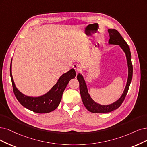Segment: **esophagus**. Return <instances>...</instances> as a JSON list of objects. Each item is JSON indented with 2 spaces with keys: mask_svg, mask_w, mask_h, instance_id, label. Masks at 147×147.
Segmentation results:
<instances>
[{
  "mask_svg": "<svg viewBox=\"0 0 147 147\" xmlns=\"http://www.w3.org/2000/svg\"><path fill=\"white\" fill-rule=\"evenodd\" d=\"M73 68L75 69L76 73V74H78V73L80 72V67L79 66V65H76V64H74V65H73Z\"/></svg>",
  "mask_w": 147,
  "mask_h": 147,
  "instance_id": "obj_1",
  "label": "esophagus"
}]
</instances>
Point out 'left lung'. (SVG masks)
<instances>
[{
  "label": "left lung",
  "mask_w": 147,
  "mask_h": 147,
  "mask_svg": "<svg viewBox=\"0 0 147 147\" xmlns=\"http://www.w3.org/2000/svg\"><path fill=\"white\" fill-rule=\"evenodd\" d=\"M108 31L110 35V39L109 41H108V43L110 44L119 45L126 54L128 67V76L127 83L122 95L117 101L110 105H102L97 104V103L95 102L91 98L90 94H88L85 81L82 74L79 73L77 76V79L79 82V90L81 98H82L83 104L86 109L91 113H109L117 109L121 105L125 98L129 87V85L131 84L132 80L133 65L131 62V52H130L129 47H128L127 42L125 41L121 34L116 30L108 29Z\"/></svg>",
  "instance_id": "8db88e82"
}]
</instances>
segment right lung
<instances>
[{
	"mask_svg": "<svg viewBox=\"0 0 147 147\" xmlns=\"http://www.w3.org/2000/svg\"><path fill=\"white\" fill-rule=\"evenodd\" d=\"M11 62L10 65V76L16 99L27 109L37 113H47L56 109L61 101L62 94L69 81L76 76L75 70L72 68L62 74L56 84L45 94L39 97H29L20 93L16 87L11 74Z\"/></svg>",
	"mask_w": 147,
	"mask_h": 147,
	"instance_id": "right-lung-1",
	"label": "right lung"
}]
</instances>
